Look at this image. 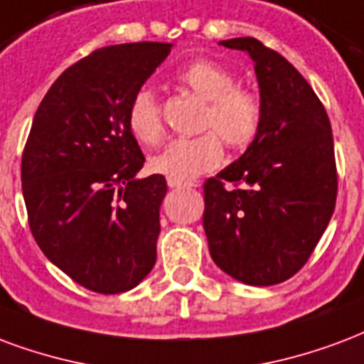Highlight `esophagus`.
Instances as JSON below:
<instances>
[{
	"instance_id": "obj_1",
	"label": "esophagus",
	"mask_w": 364,
	"mask_h": 364,
	"mask_svg": "<svg viewBox=\"0 0 364 364\" xmlns=\"http://www.w3.org/2000/svg\"><path fill=\"white\" fill-rule=\"evenodd\" d=\"M169 189H191V187H196V183L193 181H177V179H168Z\"/></svg>"
}]
</instances>
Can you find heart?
Segmentation results:
<instances>
[{"mask_svg": "<svg viewBox=\"0 0 364 364\" xmlns=\"http://www.w3.org/2000/svg\"><path fill=\"white\" fill-rule=\"evenodd\" d=\"M177 80L206 102L198 123L206 133L171 141L150 158V169L168 179L187 181L222 164V139L235 150L252 144L262 125V102L252 90L237 86L235 77L228 69L208 59L183 67ZM127 127L134 141L146 146L161 139L164 121L152 88L141 86L133 94L127 107Z\"/></svg>", "mask_w": 364, "mask_h": 364, "instance_id": "1", "label": "heart"}]
</instances>
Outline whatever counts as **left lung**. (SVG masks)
Wrapping results in <instances>:
<instances>
[{
  "instance_id": "obj_1",
  "label": "left lung",
  "mask_w": 364,
  "mask_h": 364,
  "mask_svg": "<svg viewBox=\"0 0 364 364\" xmlns=\"http://www.w3.org/2000/svg\"><path fill=\"white\" fill-rule=\"evenodd\" d=\"M220 44L252 59L262 125L239 160L204 183L210 257L243 284H282L305 266L336 208L332 125L284 55L249 36Z\"/></svg>"
}]
</instances>
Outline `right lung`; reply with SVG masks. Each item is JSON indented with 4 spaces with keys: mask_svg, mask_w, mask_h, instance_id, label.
Listing matches in <instances>:
<instances>
[{
    "mask_svg": "<svg viewBox=\"0 0 364 364\" xmlns=\"http://www.w3.org/2000/svg\"><path fill=\"white\" fill-rule=\"evenodd\" d=\"M169 52L100 48L59 75L32 121L21 164L28 225L48 260L90 291H129L154 268L168 183L136 177L144 154L127 107Z\"/></svg>",
    "mask_w": 364,
    "mask_h": 364,
    "instance_id": "1",
    "label": "right lung"
}]
</instances>
